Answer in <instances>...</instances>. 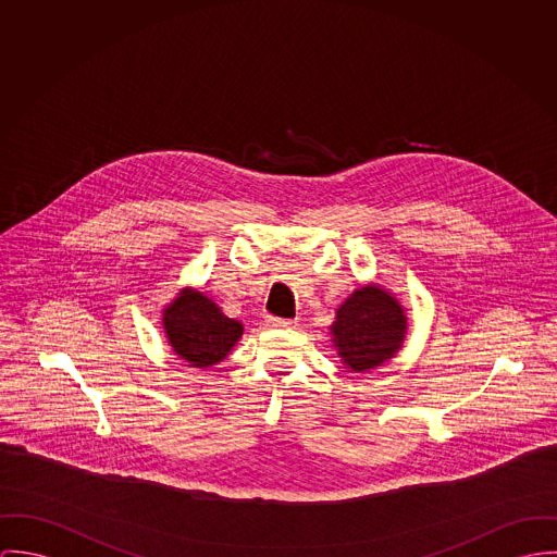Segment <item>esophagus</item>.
<instances>
[{"mask_svg":"<svg viewBox=\"0 0 557 557\" xmlns=\"http://www.w3.org/2000/svg\"><path fill=\"white\" fill-rule=\"evenodd\" d=\"M267 324L273 326V329H295V326H297V320H284V318L269 315V318H267Z\"/></svg>","mask_w":557,"mask_h":557,"instance_id":"esophagus-1","label":"esophagus"}]
</instances>
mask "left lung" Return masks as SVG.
<instances>
[{
    "label": "left lung",
    "instance_id": "1",
    "mask_svg": "<svg viewBox=\"0 0 557 557\" xmlns=\"http://www.w3.org/2000/svg\"><path fill=\"white\" fill-rule=\"evenodd\" d=\"M406 311L377 284L357 288L335 311L333 346L352 371H370L393 359L406 339Z\"/></svg>",
    "mask_w": 557,
    "mask_h": 557
}]
</instances>
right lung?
I'll return each mask as SVG.
<instances>
[{
    "label": "right lung",
    "instance_id": "obj_1",
    "mask_svg": "<svg viewBox=\"0 0 557 557\" xmlns=\"http://www.w3.org/2000/svg\"><path fill=\"white\" fill-rule=\"evenodd\" d=\"M166 339L189 368L218 366L244 335L239 320L226 318L207 295L184 288L162 311Z\"/></svg>",
    "mask_w": 557,
    "mask_h": 557
}]
</instances>
